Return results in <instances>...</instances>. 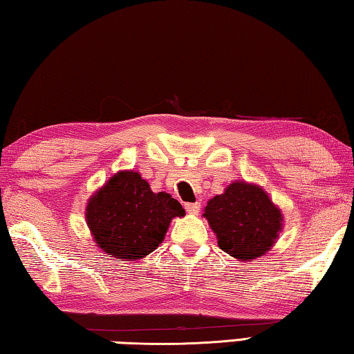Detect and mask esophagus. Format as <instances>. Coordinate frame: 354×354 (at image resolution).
<instances>
[{"instance_id":"1","label":"esophagus","mask_w":354,"mask_h":354,"mask_svg":"<svg viewBox=\"0 0 354 354\" xmlns=\"http://www.w3.org/2000/svg\"><path fill=\"white\" fill-rule=\"evenodd\" d=\"M184 207H185V211H187L189 214H194L195 215V214L200 212L201 205H200V203H185Z\"/></svg>"}]
</instances>
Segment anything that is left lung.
<instances>
[{
	"instance_id": "left-lung-1",
	"label": "left lung",
	"mask_w": 354,
	"mask_h": 354,
	"mask_svg": "<svg viewBox=\"0 0 354 354\" xmlns=\"http://www.w3.org/2000/svg\"><path fill=\"white\" fill-rule=\"evenodd\" d=\"M218 247L232 257L251 261L273 247L283 230V214L256 184L236 181L205 207Z\"/></svg>"
}]
</instances>
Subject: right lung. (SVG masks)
<instances>
[{
	"label": "right lung",
	"mask_w": 354,
	"mask_h": 354,
	"mask_svg": "<svg viewBox=\"0 0 354 354\" xmlns=\"http://www.w3.org/2000/svg\"><path fill=\"white\" fill-rule=\"evenodd\" d=\"M179 201L154 192L134 170L118 171L87 203L95 243L112 257L142 259L162 243L171 218L184 217Z\"/></svg>",
	"instance_id": "obj_1"
}]
</instances>
